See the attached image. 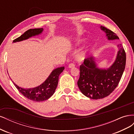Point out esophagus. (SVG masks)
<instances>
[{"label":"esophagus","mask_w":134,"mask_h":134,"mask_svg":"<svg viewBox=\"0 0 134 134\" xmlns=\"http://www.w3.org/2000/svg\"><path fill=\"white\" fill-rule=\"evenodd\" d=\"M75 66V64L74 63H70L69 64V68H72Z\"/></svg>","instance_id":"1"}]
</instances>
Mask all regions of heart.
I'll use <instances>...</instances> for the list:
<instances>
[{
  "instance_id": "heart-1",
  "label": "heart",
  "mask_w": 134,
  "mask_h": 134,
  "mask_svg": "<svg viewBox=\"0 0 134 134\" xmlns=\"http://www.w3.org/2000/svg\"><path fill=\"white\" fill-rule=\"evenodd\" d=\"M84 41L83 40H76V41L75 42V46H80L81 44H82ZM86 55H87V51H83L80 52V53L78 55V58L80 59V60H82V59H84L85 58H86Z\"/></svg>"
}]
</instances>
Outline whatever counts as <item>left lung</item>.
Instances as JSON below:
<instances>
[{
    "label": "left lung",
    "instance_id": "1",
    "mask_svg": "<svg viewBox=\"0 0 134 134\" xmlns=\"http://www.w3.org/2000/svg\"><path fill=\"white\" fill-rule=\"evenodd\" d=\"M101 30L106 34L108 40L119 39L114 32L104 27ZM116 59L112 65L107 69L97 68L94 58L85 59L80 66V76L78 86L84 95L89 98L98 99L109 96L118 86L126 65V53L121 44L118 45Z\"/></svg>",
    "mask_w": 134,
    "mask_h": 134
}]
</instances>
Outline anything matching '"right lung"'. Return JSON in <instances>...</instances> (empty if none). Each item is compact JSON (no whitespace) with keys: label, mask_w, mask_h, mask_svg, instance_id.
<instances>
[{"label":"right lung","mask_w":134,"mask_h":134,"mask_svg":"<svg viewBox=\"0 0 134 134\" xmlns=\"http://www.w3.org/2000/svg\"><path fill=\"white\" fill-rule=\"evenodd\" d=\"M43 28L30 29L26 31L20 37L13 40V42H19L28 39L32 36L39 35L42 33ZM64 70V67L55 69L52 71L48 78L40 86L32 89H24L17 86L13 82L15 87L23 96L28 99L35 102H41L48 99L54 94L57 87L59 80V76Z\"/></svg>","instance_id":"add662e5"}]
</instances>
